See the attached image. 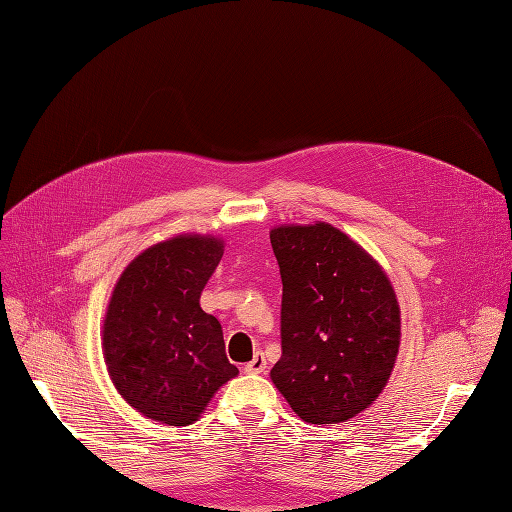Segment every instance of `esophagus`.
I'll use <instances>...</instances> for the list:
<instances>
[{
    "mask_svg": "<svg viewBox=\"0 0 512 512\" xmlns=\"http://www.w3.org/2000/svg\"><path fill=\"white\" fill-rule=\"evenodd\" d=\"M265 369H267V359L262 352H254L252 361L243 367V371H247V374H262Z\"/></svg>",
    "mask_w": 512,
    "mask_h": 512,
    "instance_id": "obj_1",
    "label": "esophagus"
}]
</instances>
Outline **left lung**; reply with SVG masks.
<instances>
[{"label": "left lung", "mask_w": 512, "mask_h": 512, "mask_svg": "<svg viewBox=\"0 0 512 512\" xmlns=\"http://www.w3.org/2000/svg\"><path fill=\"white\" fill-rule=\"evenodd\" d=\"M271 245L282 273V359L271 380L312 425L342 423L374 404L399 350L389 277L331 224L280 226Z\"/></svg>", "instance_id": "obj_1"}]
</instances>
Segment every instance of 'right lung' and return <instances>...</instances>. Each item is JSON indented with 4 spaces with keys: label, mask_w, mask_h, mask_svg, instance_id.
<instances>
[{
    "label": "right lung",
    "mask_w": 512,
    "mask_h": 512,
    "mask_svg": "<svg viewBox=\"0 0 512 512\" xmlns=\"http://www.w3.org/2000/svg\"><path fill=\"white\" fill-rule=\"evenodd\" d=\"M220 258L222 241L181 235L136 256L113 290L102 339L108 376L153 421L192 425L239 374L218 318L198 303Z\"/></svg>",
    "instance_id": "obj_1"
}]
</instances>
